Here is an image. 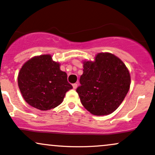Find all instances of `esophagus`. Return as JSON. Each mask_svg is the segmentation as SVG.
Segmentation results:
<instances>
[{"label": "esophagus", "instance_id": "obj_1", "mask_svg": "<svg viewBox=\"0 0 155 155\" xmlns=\"http://www.w3.org/2000/svg\"><path fill=\"white\" fill-rule=\"evenodd\" d=\"M72 87H73V88H74V89H76V88H77V87H78V84H77V83H74V84H72Z\"/></svg>", "mask_w": 155, "mask_h": 155}]
</instances>
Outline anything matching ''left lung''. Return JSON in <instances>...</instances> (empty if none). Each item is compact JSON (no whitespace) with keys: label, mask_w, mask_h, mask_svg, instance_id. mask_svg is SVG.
<instances>
[{"label":"left lung","mask_w":155,"mask_h":155,"mask_svg":"<svg viewBox=\"0 0 155 155\" xmlns=\"http://www.w3.org/2000/svg\"><path fill=\"white\" fill-rule=\"evenodd\" d=\"M81 86L76 91L83 107L95 116L112 114L130 89V72L122 61L109 53H98L94 61L83 62Z\"/></svg>","instance_id":"1"}]
</instances>
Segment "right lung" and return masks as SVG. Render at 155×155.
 I'll list each match as a JSON object with an SVG mask.
<instances>
[{
  "label": "right lung",
  "instance_id": "obj_1",
  "mask_svg": "<svg viewBox=\"0 0 155 155\" xmlns=\"http://www.w3.org/2000/svg\"><path fill=\"white\" fill-rule=\"evenodd\" d=\"M17 81L26 102L41 110L58 106L72 88L67 73L61 70L60 64L53 61L50 55L35 56L25 62Z\"/></svg>",
  "mask_w": 155,
  "mask_h": 155
}]
</instances>
